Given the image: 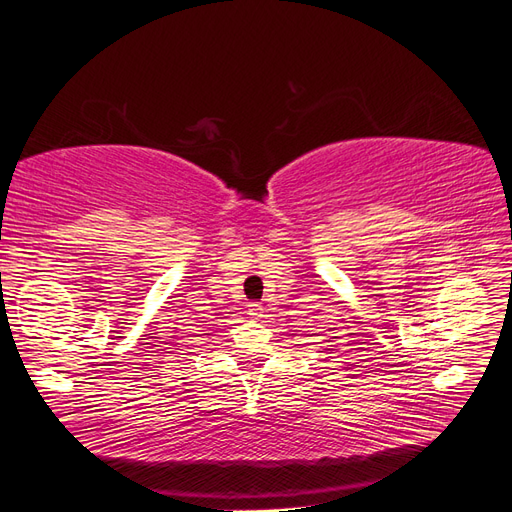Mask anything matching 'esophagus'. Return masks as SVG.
I'll return each instance as SVG.
<instances>
[{"label":"esophagus","instance_id":"esophagus-1","mask_svg":"<svg viewBox=\"0 0 512 512\" xmlns=\"http://www.w3.org/2000/svg\"><path fill=\"white\" fill-rule=\"evenodd\" d=\"M262 312H265V307H262L260 303H250V305H247V314H250V318H254V320H260L262 316H265Z\"/></svg>","mask_w":512,"mask_h":512}]
</instances>
